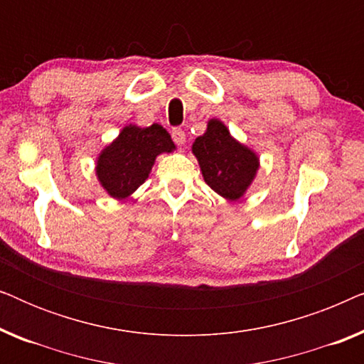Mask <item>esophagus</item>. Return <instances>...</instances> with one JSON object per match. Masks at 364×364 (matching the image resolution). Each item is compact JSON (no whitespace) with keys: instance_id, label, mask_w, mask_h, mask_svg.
Wrapping results in <instances>:
<instances>
[{"instance_id":"obj_1","label":"esophagus","mask_w":364,"mask_h":364,"mask_svg":"<svg viewBox=\"0 0 364 364\" xmlns=\"http://www.w3.org/2000/svg\"><path fill=\"white\" fill-rule=\"evenodd\" d=\"M172 139L177 146H183V144H186V132H183L181 127L172 129Z\"/></svg>"}]
</instances>
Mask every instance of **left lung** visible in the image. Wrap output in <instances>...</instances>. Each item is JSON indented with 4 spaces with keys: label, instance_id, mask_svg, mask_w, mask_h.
Masks as SVG:
<instances>
[{
    "label": "left lung",
    "instance_id": "1",
    "mask_svg": "<svg viewBox=\"0 0 364 364\" xmlns=\"http://www.w3.org/2000/svg\"><path fill=\"white\" fill-rule=\"evenodd\" d=\"M203 181L227 200H238L257 176L258 156L230 136L225 124L210 119L203 136L192 144Z\"/></svg>",
    "mask_w": 364,
    "mask_h": 364
}]
</instances>
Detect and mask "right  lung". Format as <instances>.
Returning a JSON list of instances; mask_svg holds the SVG:
<instances>
[{
    "label": "right lung",
    "mask_w": 364,
    "mask_h": 364,
    "mask_svg": "<svg viewBox=\"0 0 364 364\" xmlns=\"http://www.w3.org/2000/svg\"><path fill=\"white\" fill-rule=\"evenodd\" d=\"M176 144L159 124L139 127L129 124L117 139L102 149L96 162V176L114 198H127L146 182L159 154L172 152Z\"/></svg>",
    "instance_id": "right-lung-1"
}]
</instances>
